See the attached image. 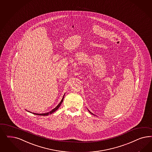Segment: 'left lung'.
Masks as SVG:
<instances>
[{"mask_svg": "<svg viewBox=\"0 0 152 152\" xmlns=\"http://www.w3.org/2000/svg\"><path fill=\"white\" fill-rule=\"evenodd\" d=\"M88 111H89V113H91V114H92V115H94V114H93V113H91V111H89V110H88Z\"/></svg>", "mask_w": 152, "mask_h": 152, "instance_id": "8db88e82", "label": "left lung"}]
</instances>
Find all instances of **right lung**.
Masks as SVG:
<instances>
[{
  "label": "right lung",
  "instance_id": "obj_1",
  "mask_svg": "<svg viewBox=\"0 0 152 152\" xmlns=\"http://www.w3.org/2000/svg\"><path fill=\"white\" fill-rule=\"evenodd\" d=\"M64 96H65V94H64V96H63V97L62 98V99L61 100L60 102L58 104V106H57L56 107L54 108V109H53L51 111H50L49 113H31L30 111H28V112H29V113H32L33 114H34V115H40V116H47V115H49L50 114H51V113H54L55 111H56L59 108V107H60V105H61V104L62 103L63 101Z\"/></svg>",
  "mask_w": 152,
  "mask_h": 152
}]
</instances>
